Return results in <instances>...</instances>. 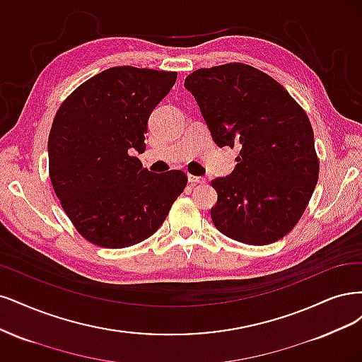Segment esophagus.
<instances>
[{
    "label": "esophagus",
    "instance_id": "esophagus-1",
    "mask_svg": "<svg viewBox=\"0 0 362 362\" xmlns=\"http://www.w3.org/2000/svg\"><path fill=\"white\" fill-rule=\"evenodd\" d=\"M188 180H189V183L191 185H203V183H206V179L204 177H198V176H188Z\"/></svg>",
    "mask_w": 362,
    "mask_h": 362
}]
</instances>
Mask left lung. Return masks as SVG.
I'll return each instance as SVG.
<instances>
[{"label": "left lung", "instance_id": "left-lung-1", "mask_svg": "<svg viewBox=\"0 0 362 362\" xmlns=\"http://www.w3.org/2000/svg\"><path fill=\"white\" fill-rule=\"evenodd\" d=\"M219 147L239 146L238 165L212 186L211 216L230 239L267 245L304 214L319 179L305 111L269 75L248 64L198 69L185 79Z\"/></svg>", "mask_w": 362, "mask_h": 362}]
</instances>
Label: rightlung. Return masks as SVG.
<instances>
[{"label": "right lung", "instance_id": "obj_1", "mask_svg": "<svg viewBox=\"0 0 362 362\" xmlns=\"http://www.w3.org/2000/svg\"><path fill=\"white\" fill-rule=\"evenodd\" d=\"M176 72L111 67L90 78L57 111L48 139L49 176L81 236L103 248L150 238L183 192L185 173L153 174L134 156L146 150L151 111Z\"/></svg>", "mask_w": 362, "mask_h": 362}]
</instances>
